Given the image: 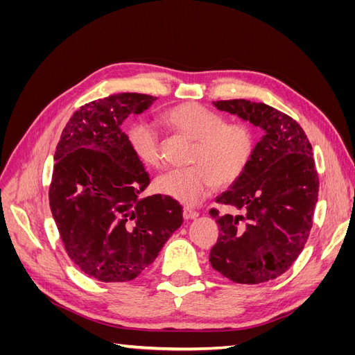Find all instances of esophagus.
<instances>
[{"instance_id":"34e87169","label":"esophagus","mask_w":355,"mask_h":355,"mask_svg":"<svg viewBox=\"0 0 355 355\" xmlns=\"http://www.w3.org/2000/svg\"><path fill=\"white\" fill-rule=\"evenodd\" d=\"M198 211L191 207H184V219H197Z\"/></svg>"}]
</instances>
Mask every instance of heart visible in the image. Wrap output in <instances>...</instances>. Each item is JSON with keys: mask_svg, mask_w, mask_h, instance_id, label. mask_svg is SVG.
<instances>
[{"mask_svg": "<svg viewBox=\"0 0 355 355\" xmlns=\"http://www.w3.org/2000/svg\"><path fill=\"white\" fill-rule=\"evenodd\" d=\"M163 123L194 141L191 166L170 170L155 180V189L185 204H198L214 187H230L249 167L256 136L245 121H227L222 114L196 102L180 103L163 114ZM133 154L146 167H161L159 139L146 123L136 121L127 128Z\"/></svg>", "mask_w": 355, "mask_h": 355, "instance_id": "heart-1", "label": "heart"}]
</instances>
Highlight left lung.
Returning a JSON list of instances; mask_svg holds the SVG:
<instances>
[{
    "label": "left lung",
    "mask_w": 355,
    "mask_h": 355,
    "mask_svg": "<svg viewBox=\"0 0 355 355\" xmlns=\"http://www.w3.org/2000/svg\"><path fill=\"white\" fill-rule=\"evenodd\" d=\"M265 130L243 176L216 202L244 214H220L210 263L234 283L257 284L283 275L308 241L318 200V173L302 127L270 105L245 99L213 102Z\"/></svg>",
    "instance_id": "8db88e82"
}]
</instances>
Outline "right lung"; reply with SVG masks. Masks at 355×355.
Here are the masks:
<instances>
[{
  "label": "right lung",
  "instance_id": "right-lung-1",
  "mask_svg": "<svg viewBox=\"0 0 355 355\" xmlns=\"http://www.w3.org/2000/svg\"><path fill=\"white\" fill-rule=\"evenodd\" d=\"M157 98L118 93L83 105L63 128L49 189L51 214L71 261L105 283L132 282L182 225L170 196L139 200L149 175L121 130Z\"/></svg>",
  "mask_w": 355,
  "mask_h": 355
}]
</instances>
